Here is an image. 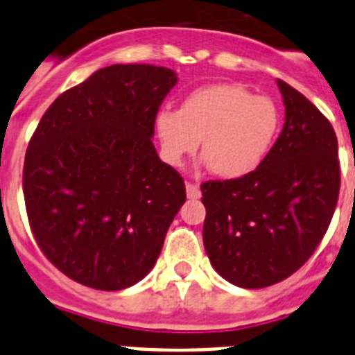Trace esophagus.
Returning <instances> with one entry per match:
<instances>
[{"instance_id": "obj_1", "label": "esophagus", "mask_w": 355, "mask_h": 355, "mask_svg": "<svg viewBox=\"0 0 355 355\" xmlns=\"http://www.w3.org/2000/svg\"><path fill=\"white\" fill-rule=\"evenodd\" d=\"M187 197H188V199H199V197H200L199 184L192 183V181H188V183H187Z\"/></svg>"}]
</instances>
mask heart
<instances>
[{"label":"heart","mask_w":355,"mask_h":355,"mask_svg":"<svg viewBox=\"0 0 355 355\" xmlns=\"http://www.w3.org/2000/svg\"><path fill=\"white\" fill-rule=\"evenodd\" d=\"M155 130L165 162L180 167L199 146L209 171L241 178L258 168L279 130V112L270 97L250 96L238 85L200 87L180 110H159Z\"/></svg>","instance_id":"obj_1"}]
</instances>
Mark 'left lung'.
<instances>
[{
  "label": "left lung",
  "instance_id": "8db88e82",
  "mask_svg": "<svg viewBox=\"0 0 355 355\" xmlns=\"http://www.w3.org/2000/svg\"><path fill=\"white\" fill-rule=\"evenodd\" d=\"M284 126L258 168L202 183V240L209 263L234 286L290 277L324 238L340 193L338 139L299 90L277 80Z\"/></svg>",
  "mask_w": 355,
  "mask_h": 355
}]
</instances>
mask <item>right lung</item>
Masks as SVG:
<instances>
[{"mask_svg":"<svg viewBox=\"0 0 355 355\" xmlns=\"http://www.w3.org/2000/svg\"><path fill=\"white\" fill-rule=\"evenodd\" d=\"M178 83L172 69L115 64L58 96L28 144L23 192L46 258L76 283L130 288L156 265L187 200L159 159L155 117Z\"/></svg>","mask_w":355,"mask_h":355,"instance_id":"add662e5","label":"right lung"}]
</instances>
